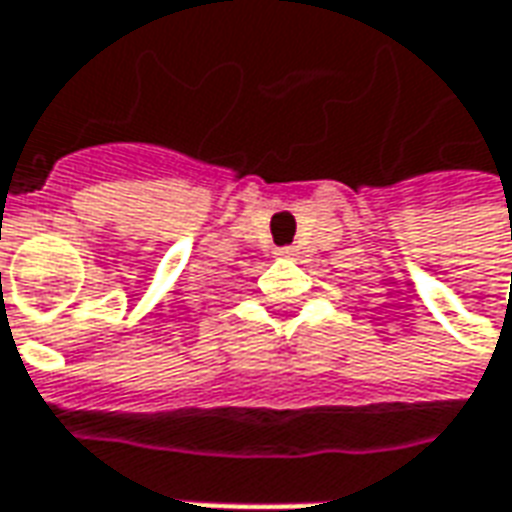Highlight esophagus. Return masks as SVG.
Instances as JSON below:
<instances>
[{"mask_svg":"<svg viewBox=\"0 0 512 512\" xmlns=\"http://www.w3.org/2000/svg\"><path fill=\"white\" fill-rule=\"evenodd\" d=\"M274 255H279V257H290V255H293V249H290V246H282V249H277V252H274Z\"/></svg>","mask_w":512,"mask_h":512,"instance_id":"obj_1","label":"esophagus"}]
</instances>
